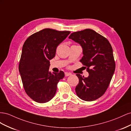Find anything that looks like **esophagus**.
<instances>
[{
  "label": "esophagus",
  "instance_id": "obj_1",
  "mask_svg": "<svg viewBox=\"0 0 131 131\" xmlns=\"http://www.w3.org/2000/svg\"><path fill=\"white\" fill-rule=\"evenodd\" d=\"M65 76H69L70 75H71V73H69V72H65Z\"/></svg>",
  "mask_w": 131,
  "mask_h": 131
}]
</instances>
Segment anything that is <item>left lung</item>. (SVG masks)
Masks as SVG:
<instances>
[{
  "label": "left lung",
  "mask_w": 131,
  "mask_h": 131,
  "mask_svg": "<svg viewBox=\"0 0 131 131\" xmlns=\"http://www.w3.org/2000/svg\"><path fill=\"white\" fill-rule=\"evenodd\" d=\"M69 38L81 45L83 56L80 61L89 73L88 77L76 74V94L82 100H95L105 93L114 73L113 48L106 38L91 29L72 33Z\"/></svg>",
  "instance_id": "obj_1"
}]
</instances>
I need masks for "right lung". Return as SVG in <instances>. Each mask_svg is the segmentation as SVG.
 <instances>
[{"mask_svg":"<svg viewBox=\"0 0 131 131\" xmlns=\"http://www.w3.org/2000/svg\"><path fill=\"white\" fill-rule=\"evenodd\" d=\"M70 33L46 28L32 35L24 43L18 70L26 93L37 103H47L53 98L59 81L65 76L62 71L51 73L49 69L57 47Z\"/></svg>","mask_w":131,"mask_h":131,"instance_id":"add662e5","label":"right lung"}]
</instances>
